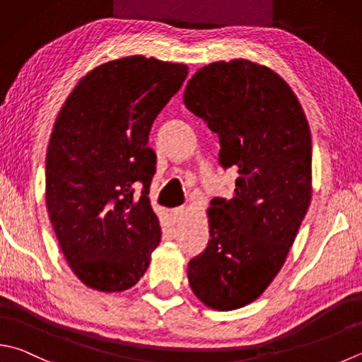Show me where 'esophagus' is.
I'll return each instance as SVG.
<instances>
[{
  "label": "esophagus",
  "mask_w": 362,
  "mask_h": 362,
  "mask_svg": "<svg viewBox=\"0 0 362 362\" xmlns=\"http://www.w3.org/2000/svg\"><path fill=\"white\" fill-rule=\"evenodd\" d=\"M186 214H187V208L186 206H178V208H175V209L170 211V216H172V219H173L175 223L180 222Z\"/></svg>",
  "instance_id": "34e87169"
}]
</instances>
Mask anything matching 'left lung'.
I'll return each mask as SVG.
<instances>
[{
    "label": "left lung",
    "mask_w": 362,
    "mask_h": 362,
    "mask_svg": "<svg viewBox=\"0 0 362 362\" xmlns=\"http://www.w3.org/2000/svg\"><path fill=\"white\" fill-rule=\"evenodd\" d=\"M184 105L217 134L222 168L235 167L233 199L211 200L206 249L187 266L195 296L233 310L281 271L312 195L310 129L291 88L247 59L202 67Z\"/></svg>",
    "instance_id": "obj_1"
}]
</instances>
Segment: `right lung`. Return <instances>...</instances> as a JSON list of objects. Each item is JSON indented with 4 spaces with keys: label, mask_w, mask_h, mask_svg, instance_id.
I'll return each instance as SVG.
<instances>
[{
    "label": "right lung",
    "mask_w": 362,
    "mask_h": 362,
    "mask_svg": "<svg viewBox=\"0 0 362 362\" xmlns=\"http://www.w3.org/2000/svg\"><path fill=\"white\" fill-rule=\"evenodd\" d=\"M186 77V64L141 54L108 61L81 78L61 108L47 153L45 200L61 250L88 287L131 288L158 247L148 137Z\"/></svg>",
    "instance_id": "right-lung-1"
}]
</instances>
